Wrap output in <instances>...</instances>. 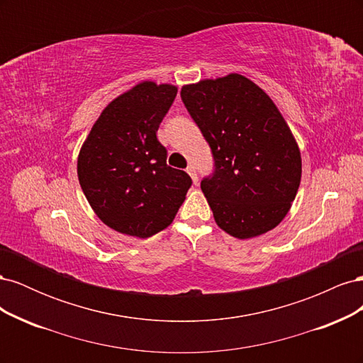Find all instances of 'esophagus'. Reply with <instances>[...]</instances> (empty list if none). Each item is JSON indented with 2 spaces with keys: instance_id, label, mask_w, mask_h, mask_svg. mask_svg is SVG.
<instances>
[{
  "instance_id": "34e87169",
  "label": "esophagus",
  "mask_w": 363,
  "mask_h": 363,
  "mask_svg": "<svg viewBox=\"0 0 363 363\" xmlns=\"http://www.w3.org/2000/svg\"><path fill=\"white\" fill-rule=\"evenodd\" d=\"M186 171H188V174L191 175V177H192V182L196 184V183H199V174H196V168H195V164H189V167L188 168H186Z\"/></svg>"
}]
</instances>
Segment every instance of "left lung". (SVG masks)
<instances>
[{
  "mask_svg": "<svg viewBox=\"0 0 363 363\" xmlns=\"http://www.w3.org/2000/svg\"><path fill=\"white\" fill-rule=\"evenodd\" d=\"M182 101L211 147L201 191L216 224L239 239L286 216L301 180V156L271 98L244 75L183 86Z\"/></svg>",
  "mask_w": 363,
  "mask_h": 363,
  "instance_id": "8db88e82",
  "label": "left lung"
}]
</instances>
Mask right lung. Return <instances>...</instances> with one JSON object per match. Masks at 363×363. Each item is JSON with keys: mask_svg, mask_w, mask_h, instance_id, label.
I'll return each instance as SVG.
<instances>
[{"mask_svg": "<svg viewBox=\"0 0 363 363\" xmlns=\"http://www.w3.org/2000/svg\"><path fill=\"white\" fill-rule=\"evenodd\" d=\"M177 87L144 82L118 96L94 124L77 172L87 201L119 233L150 238L167 228L192 184L167 164L156 133Z\"/></svg>", "mask_w": 363, "mask_h": 363, "instance_id": "1", "label": "right lung"}]
</instances>
